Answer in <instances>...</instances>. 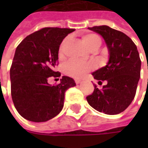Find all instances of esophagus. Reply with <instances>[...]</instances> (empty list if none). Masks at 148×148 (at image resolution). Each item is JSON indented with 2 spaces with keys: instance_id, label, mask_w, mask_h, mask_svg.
Returning a JSON list of instances; mask_svg holds the SVG:
<instances>
[{
  "instance_id": "34e87169",
  "label": "esophagus",
  "mask_w": 148,
  "mask_h": 148,
  "mask_svg": "<svg viewBox=\"0 0 148 148\" xmlns=\"http://www.w3.org/2000/svg\"><path fill=\"white\" fill-rule=\"evenodd\" d=\"M74 82L76 84H79L81 82V80L80 79H74Z\"/></svg>"
}]
</instances>
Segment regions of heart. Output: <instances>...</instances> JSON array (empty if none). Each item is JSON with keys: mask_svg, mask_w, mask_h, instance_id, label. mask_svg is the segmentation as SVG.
<instances>
[{"mask_svg": "<svg viewBox=\"0 0 148 148\" xmlns=\"http://www.w3.org/2000/svg\"><path fill=\"white\" fill-rule=\"evenodd\" d=\"M85 43L90 48L93 46L101 45V39L97 35L90 33L86 35L83 38ZM61 51V48H60ZM94 69V63L90 61H82L77 59H69L62 65V71L65 74L72 77H82L88 72Z\"/></svg>", "mask_w": 148, "mask_h": 148, "instance_id": "obj_1", "label": "heart"}]
</instances>
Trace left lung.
Listing matches in <instances>:
<instances>
[{
  "instance_id": "8db88e82",
  "label": "left lung",
  "mask_w": 148,
  "mask_h": 148,
  "mask_svg": "<svg viewBox=\"0 0 148 148\" xmlns=\"http://www.w3.org/2000/svg\"><path fill=\"white\" fill-rule=\"evenodd\" d=\"M100 34L106 41L109 60L106 66L93 73L98 84H107L100 90L94 84L93 93L86 97L90 106L100 112L116 115L129 106L136 93L140 77L141 60L131 38L122 32L106 25L89 27Z\"/></svg>"
}]
</instances>
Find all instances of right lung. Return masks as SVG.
Here are the masks:
<instances>
[{
    "label": "right lung",
    "instance_id": "right-lung-1",
    "mask_svg": "<svg viewBox=\"0 0 148 148\" xmlns=\"http://www.w3.org/2000/svg\"><path fill=\"white\" fill-rule=\"evenodd\" d=\"M74 31L44 27L17 46L10 68L11 95L15 108L27 121L45 122L56 116L63 108L66 91L76 86L74 79L66 76L57 85L47 82L49 77L61 76L54 70L58 64L59 46Z\"/></svg>",
    "mask_w": 148,
    "mask_h": 148
}]
</instances>
